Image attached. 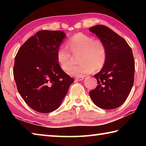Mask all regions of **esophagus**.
Wrapping results in <instances>:
<instances>
[{
    "instance_id": "1",
    "label": "esophagus",
    "mask_w": 146,
    "mask_h": 146,
    "mask_svg": "<svg viewBox=\"0 0 146 146\" xmlns=\"http://www.w3.org/2000/svg\"><path fill=\"white\" fill-rule=\"evenodd\" d=\"M76 80L77 81H80V80H82L84 79L83 76H78V77H76Z\"/></svg>"
}]
</instances>
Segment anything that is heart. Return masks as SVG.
Segmentation results:
<instances>
[{
    "label": "heart",
    "mask_w": 146,
    "mask_h": 146,
    "mask_svg": "<svg viewBox=\"0 0 146 146\" xmlns=\"http://www.w3.org/2000/svg\"><path fill=\"white\" fill-rule=\"evenodd\" d=\"M67 47L62 46L58 49L57 60L64 71H67L74 61L72 54L79 53L78 60L81 62L70 68L71 75L82 76L94 70L99 71L104 66L107 59V49L104 43L100 39L83 33H78L67 42Z\"/></svg>",
    "instance_id": "heart-1"
}]
</instances>
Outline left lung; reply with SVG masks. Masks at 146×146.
<instances>
[{"label":"left lung","instance_id":"1","mask_svg":"<svg viewBox=\"0 0 146 146\" xmlns=\"http://www.w3.org/2000/svg\"><path fill=\"white\" fill-rule=\"evenodd\" d=\"M104 43L107 49L106 64L94 76L97 86L90 95L95 104L113 110L123 104L131 90L135 75V60L127 42L108 27L95 26L89 29Z\"/></svg>","mask_w":146,"mask_h":146}]
</instances>
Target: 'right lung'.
Here are the masks:
<instances>
[{"instance_id":"obj_1","label":"right lung","mask_w":146,"mask_h":146,"mask_svg":"<svg viewBox=\"0 0 146 146\" xmlns=\"http://www.w3.org/2000/svg\"><path fill=\"white\" fill-rule=\"evenodd\" d=\"M65 33L42 30L26 41L19 49L13 67L17 90L26 103L36 111L56 110L74 82L62 70L57 51Z\"/></svg>"}]
</instances>
